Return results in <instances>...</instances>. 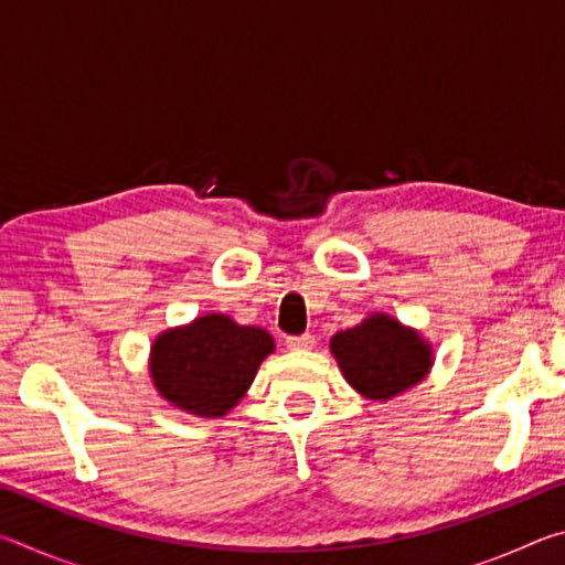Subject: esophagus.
<instances>
[{
	"instance_id": "34e87169",
	"label": "esophagus",
	"mask_w": 565,
	"mask_h": 565,
	"mask_svg": "<svg viewBox=\"0 0 565 565\" xmlns=\"http://www.w3.org/2000/svg\"><path fill=\"white\" fill-rule=\"evenodd\" d=\"M286 347L294 349V351H306L313 347V337L311 333H301V337H289L286 339Z\"/></svg>"
}]
</instances>
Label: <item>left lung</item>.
Here are the masks:
<instances>
[{
    "mask_svg": "<svg viewBox=\"0 0 565 565\" xmlns=\"http://www.w3.org/2000/svg\"><path fill=\"white\" fill-rule=\"evenodd\" d=\"M331 353L343 379L374 401L404 394L426 379L434 363L428 341L388 313H374L359 327L339 331L331 339Z\"/></svg>",
    "mask_w": 565,
    "mask_h": 565,
    "instance_id": "obj_1",
    "label": "left lung"
}]
</instances>
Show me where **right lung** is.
<instances>
[{
  "mask_svg": "<svg viewBox=\"0 0 565 565\" xmlns=\"http://www.w3.org/2000/svg\"><path fill=\"white\" fill-rule=\"evenodd\" d=\"M274 339L259 327H238L226 313H206L186 327L159 333L149 371L154 386L186 414L218 418L252 386Z\"/></svg>",
  "mask_w": 565,
  "mask_h": 565,
  "instance_id": "add662e5",
  "label": "right lung"
}]
</instances>
